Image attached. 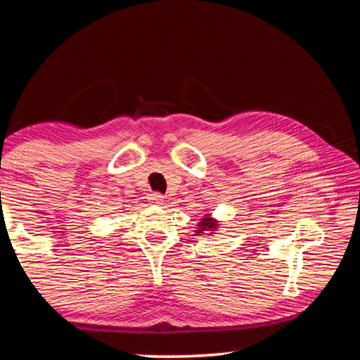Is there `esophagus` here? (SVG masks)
<instances>
[{"mask_svg": "<svg viewBox=\"0 0 360 360\" xmlns=\"http://www.w3.org/2000/svg\"><path fill=\"white\" fill-rule=\"evenodd\" d=\"M149 202H150L152 205H162V202H163V195L158 193V192H152V193L149 195Z\"/></svg>", "mask_w": 360, "mask_h": 360, "instance_id": "1", "label": "esophagus"}]
</instances>
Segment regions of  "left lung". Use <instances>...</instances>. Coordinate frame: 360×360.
<instances>
[{"label": "left lung", "mask_w": 360, "mask_h": 360, "mask_svg": "<svg viewBox=\"0 0 360 360\" xmlns=\"http://www.w3.org/2000/svg\"><path fill=\"white\" fill-rule=\"evenodd\" d=\"M217 221H214V219L212 217H210V214H206L203 219H202V222L198 224V230L195 231V233H203V231H208V230H214L216 227H217Z\"/></svg>", "instance_id": "obj_1"}]
</instances>
